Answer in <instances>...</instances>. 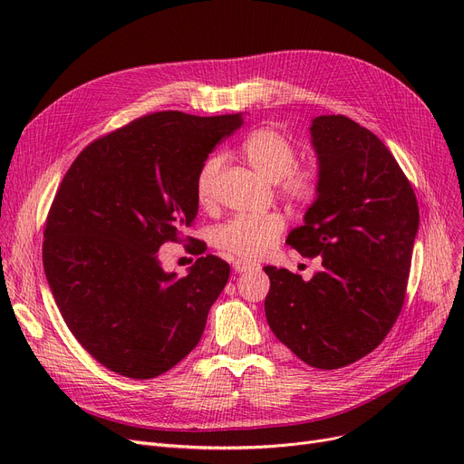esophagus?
I'll use <instances>...</instances> for the list:
<instances>
[{"mask_svg": "<svg viewBox=\"0 0 464 464\" xmlns=\"http://www.w3.org/2000/svg\"><path fill=\"white\" fill-rule=\"evenodd\" d=\"M233 269H235V273L257 271V269H259V263H256V261H246V259H237V261L233 263Z\"/></svg>", "mask_w": 464, "mask_h": 464, "instance_id": "obj_1", "label": "esophagus"}]
</instances>
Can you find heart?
Here are the masks:
<instances>
[{
    "label": "heart",
    "mask_w": 464,
    "mask_h": 464,
    "mask_svg": "<svg viewBox=\"0 0 464 464\" xmlns=\"http://www.w3.org/2000/svg\"><path fill=\"white\" fill-rule=\"evenodd\" d=\"M245 160L266 180L276 182L278 191L287 201L308 207L320 195L322 175L314 163H295L297 150L294 142L273 128L252 131L240 144ZM224 167L219 154L208 156L195 175V198L208 205L214 198V186ZM285 227L280 212L269 214H237L212 231L214 246L242 259H259L269 254Z\"/></svg>",
    "instance_id": "obj_1"
}]
</instances>
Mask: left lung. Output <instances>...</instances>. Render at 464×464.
Returning <instances> with one entry per match:
<instances>
[{
	"label": "left lung",
	"instance_id": "obj_1",
	"mask_svg": "<svg viewBox=\"0 0 464 464\" xmlns=\"http://www.w3.org/2000/svg\"><path fill=\"white\" fill-rule=\"evenodd\" d=\"M322 188L287 245L324 269L308 282L276 266L265 299L269 327L310 367L333 371L376 350L406 297L416 193L387 146L343 114L312 120Z\"/></svg>",
	"mask_w": 464,
	"mask_h": 464
}]
</instances>
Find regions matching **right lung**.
I'll return each mask as SVG.
<instances>
[{
    "mask_svg": "<svg viewBox=\"0 0 464 464\" xmlns=\"http://www.w3.org/2000/svg\"><path fill=\"white\" fill-rule=\"evenodd\" d=\"M242 114L161 111L90 142L44 224L43 266L63 322L109 371L133 380L173 369L201 340L229 278L212 254L165 273L158 250L198 216L195 175Z\"/></svg>",
    "mask_w": 464,
    "mask_h": 464,
    "instance_id": "1",
    "label": "right lung"
}]
</instances>
